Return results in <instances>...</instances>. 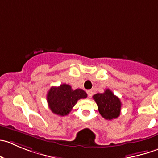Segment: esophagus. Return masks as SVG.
<instances>
[{
  "label": "esophagus",
  "instance_id": "34e87169",
  "mask_svg": "<svg viewBox=\"0 0 158 158\" xmlns=\"http://www.w3.org/2000/svg\"><path fill=\"white\" fill-rule=\"evenodd\" d=\"M87 93H88V96H89V97H91L93 94V91L92 90H88V91H87Z\"/></svg>",
  "mask_w": 158,
  "mask_h": 158
}]
</instances>
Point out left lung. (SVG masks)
I'll return each mask as SVG.
<instances>
[{
	"label": "left lung",
	"instance_id": "obj_1",
	"mask_svg": "<svg viewBox=\"0 0 158 158\" xmlns=\"http://www.w3.org/2000/svg\"><path fill=\"white\" fill-rule=\"evenodd\" d=\"M98 108L101 115L107 120H112L119 116L121 112V101L109 89L104 93H98L93 96Z\"/></svg>",
	"mask_w": 158,
	"mask_h": 158
}]
</instances>
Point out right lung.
<instances>
[{
    "label": "right lung",
    "mask_w": 158,
    "mask_h": 158,
    "mask_svg": "<svg viewBox=\"0 0 158 158\" xmlns=\"http://www.w3.org/2000/svg\"><path fill=\"white\" fill-rule=\"evenodd\" d=\"M87 93L82 89L73 90L67 84L59 87H52L47 93V102L52 112L64 116L70 113L77 101L87 98Z\"/></svg>",
    "instance_id": "right-lung-1"
}]
</instances>
